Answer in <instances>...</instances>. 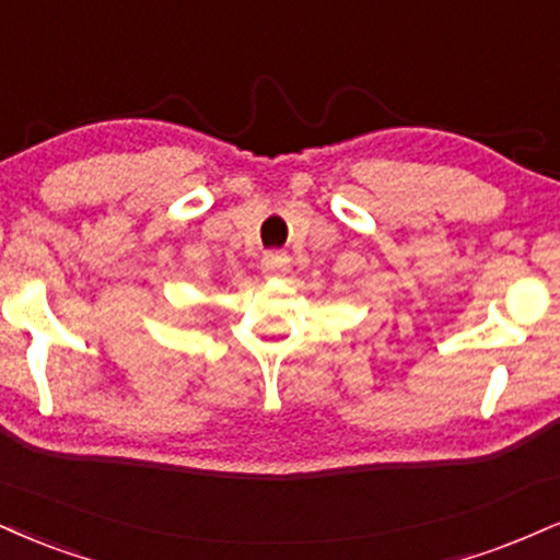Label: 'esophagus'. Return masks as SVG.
<instances>
[{
  "label": "esophagus",
  "mask_w": 560,
  "mask_h": 560,
  "mask_svg": "<svg viewBox=\"0 0 560 560\" xmlns=\"http://www.w3.org/2000/svg\"><path fill=\"white\" fill-rule=\"evenodd\" d=\"M260 268L266 276H281L289 271V255L287 253H266L260 260Z\"/></svg>",
  "instance_id": "obj_1"
}]
</instances>
